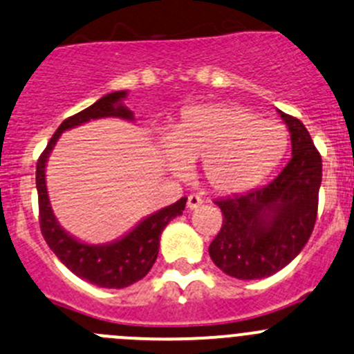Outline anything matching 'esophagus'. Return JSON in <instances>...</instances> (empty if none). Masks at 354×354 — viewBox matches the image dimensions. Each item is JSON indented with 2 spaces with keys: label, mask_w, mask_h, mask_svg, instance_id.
Wrapping results in <instances>:
<instances>
[{
  "label": "esophagus",
  "mask_w": 354,
  "mask_h": 354,
  "mask_svg": "<svg viewBox=\"0 0 354 354\" xmlns=\"http://www.w3.org/2000/svg\"><path fill=\"white\" fill-rule=\"evenodd\" d=\"M201 203H203V200H201V196H198V194H189V196H187V208H189V210H196L198 207H201Z\"/></svg>",
  "instance_id": "esophagus-1"
}]
</instances>
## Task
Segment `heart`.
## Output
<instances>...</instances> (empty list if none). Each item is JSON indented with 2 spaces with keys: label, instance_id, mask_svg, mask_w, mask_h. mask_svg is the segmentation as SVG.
<instances>
[{
  "label": "heart",
  "instance_id": "1",
  "mask_svg": "<svg viewBox=\"0 0 354 354\" xmlns=\"http://www.w3.org/2000/svg\"><path fill=\"white\" fill-rule=\"evenodd\" d=\"M161 154L175 171L201 160L205 183L221 194H238L264 183L283 160L288 133L234 104L186 107L161 139Z\"/></svg>",
  "mask_w": 354,
  "mask_h": 354
}]
</instances>
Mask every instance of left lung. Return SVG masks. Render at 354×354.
I'll return each mask as SVG.
<instances>
[{"instance_id":"8db88e82","label":"left lung","mask_w":354,"mask_h":354,"mask_svg":"<svg viewBox=\"0 0 354 354\" xmlns=\"http://www.w3.org/2000/svg\"><path fill=\"white\" fill-rule=\"evenodd\" d=\"M292 140V158L268 186L215 201L224 221L208 247L212 261L238 280H261L290 264L316 222L322 156L304 124L278 111Z\"/></svg>"}]
</instances>
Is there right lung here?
<instances>
[{
  "mask_svg": "<svg viewBox=\"0 0 354 354\" xmlns=\"http://www.w3.org/2000/svg\"><path fill=\"white\" fill-rule=\"evenodd\" d=\"M127 97H129L127 90L111 92L100 97L82 113L64 120L36 165V189H38L39 225H41L43 238L71 272L102 288H124L142 280L156 261L165 225L177 215H183L187 201V198H180L174 205H168L144 217L129 233H124L118 240L100 245L78 240L67 233L57 221L46 189V163L57 140L67 130L76 129L92 120L120 118L124 121H133L136 120L133 113L123 104Z\"/></svg>",
  "mask_w": 354,
  "mask_h": 354,
  "instance_id": "right-lung-1",
  "label": "right lung"
}]
</instances>
